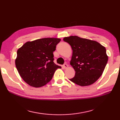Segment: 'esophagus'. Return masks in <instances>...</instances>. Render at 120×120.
Instances as JSON below:
<instances>
[{
  "label": "esophagus",
  "instance_id": "1",
  "mask_svg": "<svg viewBox=\"0 0 120 120\" xmlns=\"http://www.w3.org/2000/svg\"><path fill=\"white\" fill-rule=\"evenodd\" d=\"M63 68H64V69H66V68H68V64H64L63 65Z\"/></svg>",
  "mask_w": 120,
  "mask_h": 120
}]
</instances>
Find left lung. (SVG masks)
<instances>
[{
    "mask_svg": "<svg viewBox=\"0 0 120 120\" xmlns=\"http://www.w3.org/2000/svg\"><path fill=\"white\" fill-rule=\"evenodd\" d=\"M71 45L73 55L70 64L75 71L69 79L81 86L92 84L101 76L108 60L106 49L98 42L77 36L65 37Z\"/></svg>",
    "mask_w": 120,
    "mask_h": 120,
    "instance_id": "left-lung-1",
    "label": "left lung"
}]
</instances>
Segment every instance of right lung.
<instances>
[{
	"label": "right lung",
	"instance_id": "add662e5",
	"mask_svg": "<svg viewBox=\"0 0 120 120\" xmlns=\"http://www.w3.org/2000/svg\"><path fill=\"white\" fill-rule=\"evenodd\" d=\"M60 39L44 38L24 44L17 52L15 64L21 77L31 86L39 87L51 80L61 67L54 63L53 52Z\"/></svg>",
	"mask_w": 120,
	"mask_h": 120
}]
</instances>
